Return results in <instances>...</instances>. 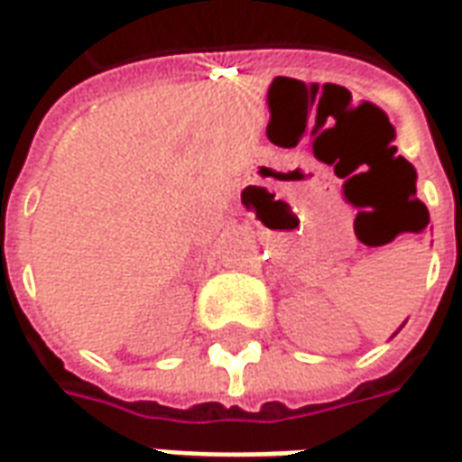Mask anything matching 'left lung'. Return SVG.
<instances>
[{
	"label": "left lung",
	"mask_w": 462,
	"mask_h": 462,
	"mask_svg": "<svg viewBox=\"0 0 462 462\" xmlns=\"http://www.w3.org/2000/svg\"><path fill=\"white\" fill-rule=\"evenodd\" d=\"M403 326H405V323H403ZM403 326H401V328H403ZM401 328H398V330H401Z\"/></svg>",
	"instance_id": "obj_1"
}]
</instances>
